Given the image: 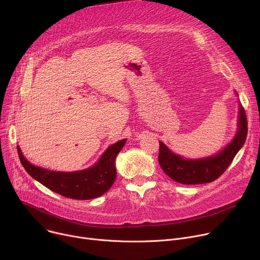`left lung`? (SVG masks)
<instances>
[{
	"mask_svg": "<svg viewBox=\"0 0 260 260\" xmlns=\"http://www.w3.org/2000/svg\"><path fill=\"white\" fill-rule=\"evenodd\" d=\"M248 135V121L244 108L239 104L238 131L232 142L219 154L204 159L188 160L174 154L159 141V165L170 178L182 184H201L216 180L224 173L244 144Z\"/></svg>",
	"mask_w": 260,
	"mask_h": 260,
	"instance_id": "1",
	"label": "left lung"
}]
</instances>
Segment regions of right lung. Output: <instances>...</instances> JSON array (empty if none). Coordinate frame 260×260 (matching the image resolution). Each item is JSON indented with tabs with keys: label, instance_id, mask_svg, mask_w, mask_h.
I'll list each match as a JSON object with an SVG mask.
<instances>
[{
	"label": "right lung",
	"instance_id": "1",
	"mask_svg": "<svg viewBox=\"0 0 260 260\" xmlns=\"http://www.w3.org/2000/svg\"><path fill=\"white\" fill-rule=\"evenodd\" d=\"M125 142L126 139H123L109 146L93 167L70 173L36 167L24 158L19 146L17 148L22 166L34 179L64 197L88 200L103 195L114 184L117 176L115 160Z\"/></svg>",
	"mask_w": 260,
	"mask_h": 260
}]
</instances>
